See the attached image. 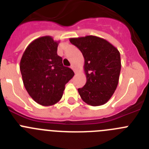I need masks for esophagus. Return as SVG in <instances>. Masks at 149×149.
<instances>
[{"mask_svg":"<svg viewBox=\"0 0 149 149\" xmlns=\"http://www.w3.org/2000/svg\"><path fill=\"white\" fill-rule=\"evenodd\" d=\"M71 68L73 69V71L74 72V73H77V70H76V68H75V66H74V65H71Z\"/></svg>","mask_w":149,"mask_h":149,"instance_id":"esophagus-1","label":"esophagus"}]
</instances>
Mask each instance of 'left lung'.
Listing matches in <instances>:
<instances>
[{
  "instance_id": "8db88e82",
  "label": "left lung",
  "mask_w": 149,
  "mask_h": 149,
  "mask_svg": "<svg viewBox=\"0 0 149 149\" xmlns=\"http://www.w3.org/2000/svg\"><path fill=\"white\" fill-rule=\"evenodd\" d=\"M70 42L84 57L86 83L78 93L83 101L91 106L106 104L113 95L121 71L120 53L116 47L95 36L71 38Z\"/></svg>"
}]
</instances>
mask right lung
<instances>
[{
	"mask_svg": "<svg viewBox=\"0 0 149 149\" xmlns=\"http://www.w3.org/2000/svg\"><path fill=\"white\" fill-rule=\"evenodd\" d=\"M59 42L50 36L35 39L24 52L20 70L26 90L36 103L51 106L57 103L65 84L74 75L73 71L63 65L57 55Z\"/></svg>",
	"mask_w": 149,
	"mask_h": 149,
	"instance_id": "add662e5",
	"label": "right lung"
}]
</instances>
